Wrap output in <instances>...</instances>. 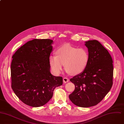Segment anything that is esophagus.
Wrapping results in <instances>:
<instances>
[{"label": "esophagus", "instance_id": "1", "mask_svg": "<svg viewBox=\"0 0 124 124\" xmlns=\"http://www.w3.org/2000/svg\"><path fill=\"white\" fill-rule=\"evenodd\" d=\"M69 81V79L68 78H63V83H66V82H68Z\"/></svg>", "mask_w": 124, "mask_h": 124}]
</instances>
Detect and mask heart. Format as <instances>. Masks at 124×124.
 Listing matches in <instances>:
<instances>
[{"mask_svg":"<svg viewBox=\"0 0 124 124\" xmlns=\"http://www.w3.org/2000/svg\"><path fill=\"white\" fill-rule=\"evenodd\" d=\"M56 55H51L49 62L53 72L59 75L63 66L65 71L72 75H77L82 72L87 67L89 62V54L88 50L66 44L56 49Z\"/></svg>","mask_w":124,"mask_h":124,"instance_id":"heart-1","label":"heart"}]
</instances>
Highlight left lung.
Masks as SVG:
<instances>
[{
	"label": "left lung",
	"instance_id": "obj_1",
	"mask_svg": "<svg viewBox=\"0 0 124 124\" xmlns=\"http://www.w3.org/2000/svg\"><path fill=\"white\" fill-rule=\"evenodd\" d=\"M85 43L89 62L82 72L70 79L75 89L69 98L75 105L87 108L98 104L109 92L114 69L111 55L100 42L90 40Z\"/></svg>",
	"mask_w": 124,
	"mask_h": 124
}]
</instances>
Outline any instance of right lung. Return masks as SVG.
Returning a JSON list of instances; mask_svg holds the SVG:
<instances>
[{
    "instance_id": "right-lung-1",
    "label": "right lung",
    "mask_w": 124,
    "mask_h": 124,
    "mask_svg": "<svg viewBox=\"0 0 124 124\" xmlns=\"http://www.w3.org/2000/svg\"><path fill=\"white\" fill-rule=\"evenodd\" d=\"M53 41L35 39L28 41L12 56L11 87L24 103L41 107L52 98L56 87L62 84V78L50 72L49 56Z\"/></svg>"
}]
</instances>
